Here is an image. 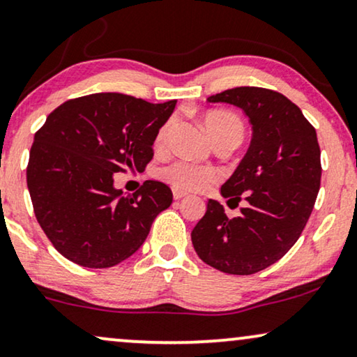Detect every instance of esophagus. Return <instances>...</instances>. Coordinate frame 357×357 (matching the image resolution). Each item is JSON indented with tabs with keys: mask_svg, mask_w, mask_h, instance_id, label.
<instances>
[{
	"mask_svg": "<svg viewBox=\"0 0 357 357\" xmlns=\"http://www.w3.org/2000/svg\"><path fill=\"white\" fill-rule=\"evenodd\" d=\"M184 196H186V192L181 191V189H178V188L173 189V197H174V199H181V197H184Z\"/></svg>",
	"mask_w": 357,
	"mask_h": 357,
	"instance_id": "1",
	"label": "esophagus"
}]
</instances>
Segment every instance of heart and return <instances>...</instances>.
Wrapping results in <instances>:
<instances>
[{
    "mask_svg": "<svg viewBox=\"0 0 357 357\" xmlns=\"http://www.w3.org/2000/svg\"><path fill=\"white\" fill-rule=\"evenodd\" d=\"M204 126L209 133V137L215 142L229 137H238L242 138L243 125L237 115L231 114L225 110H207L204 116H202ZM171 123L173 121L168 120L166 123L161 125L155 137V145L158 148H163L168 138ZM161 176L174 188L184 189V191H201L206 189L209 184L215 183L219 179L218 169L206 168V166H199L194 163H188V161H174L169 166L161 169Z\"/></svg>",
    "mask_w": 357,
    "mask_h": 357,
    "instance_id": "obj_1",
    "label": "heart"
}]
</instances>
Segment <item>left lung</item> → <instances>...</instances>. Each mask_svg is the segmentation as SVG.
<instances>
[{
  "mask_svg": "<svg viewBox=\"0 0 357 357\" xmlns=\"http://www.w3.org/2000/svg\"><path fill=\"white\" fill-rule=\"evenodd\" d=\"M242 108L252 142L234 174L220 188L229 201H245L229 219L220 202L191 232L194 250L211 267L252 275L270 267L295 245L308 222L319 183L321 151L317 130L285 96L261 87H236L207 98Z\"/></svg>",
  "mask_w": 357,
  "mask_h": 357,
  "instance_id": "left-lung-1",
  "label": "left lung"
}]
</instances>
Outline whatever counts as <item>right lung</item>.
<instances>
[{
    "label": "right lung",
    "mask_w": 357,
    "mask_h": 357,
    "mask_svg": "<svg viewBox=\"0 0 357 357\" xmlns=\"http://www.w3.org/2000/svg\"><path fill=\"white\" fill-rule=\"evenodd\" d=\"M174 107L176 100L107 92L72 98L49 114L34 135L26 176L36 219L59 254L82 267L108 268L143 245L173 192L165 183L145 181L123 194L114 174L145 169Z\"/></svg>",
    "instance_id": "1"
}]
</instances>
